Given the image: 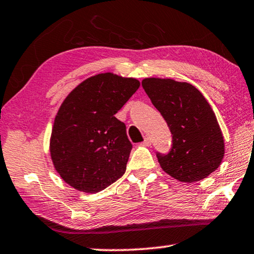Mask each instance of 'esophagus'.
I'll return each mask as SVG.
<instances>
[{
	"mask_svg": "<svg viewBox=\"0 0 254 254\" xmlns=\"http://www.w3.org/2000/svg\"><path fill=\"white\" fill-rule=\"evenodd\" d=\"M142 144L144 145V146H149V145L152 144V140H151V138H149L148 136H146V137H145V138H144Z\"/></svg>",
	"mask_w": 254,
	"mask_h": 254,
	"instance_id": "1",
	"label": "esophagus"
}]
</instances>
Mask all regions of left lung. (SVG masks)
<instances>
[{
  "label": "left lung",
  "instance_id": "left-lung-1",
  "mask_svg": "<svg viewBox=\"0 0 254 254\" xmlns=\"http://www.w3.org/2000/svg\"><path fill=\"white\" fill-rule=\"evenodd\" d=\"M142 85L172 134L169 153L156 152L163 171L182 182L208 177L223 160L224 139L207 100L186 82L149 77Z\"/></svg>",
  "mask_w": 254,
  "mask_h": 254
}]
</instances>
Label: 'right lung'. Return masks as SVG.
Segmentation results:
<instances>
[{"label": "right lung", "mask_w": 254, "mask_h": 254, "mask_svg": "<svg viewBox=\"0 0 254 254\" xmlns=\"http://www.w3.org/2000/svg\"><path fill=\"white\" fill-rule=\"evenodd\" d=\"M139 85L135 78L102 73L82 82L66 97L51 138L54 166L66 184L98 192L123 177L132 145L126 125L115 115Z\"/></svg>", "instance_id": "add662e5"}]
</instances>
